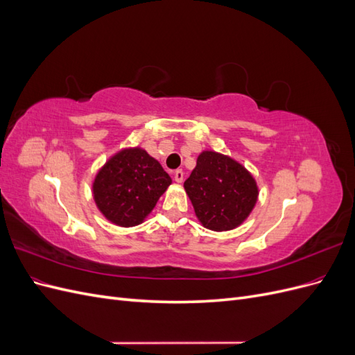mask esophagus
<instances>
[{
	"label": "esophagus",
	"instance_id": "esophagus-1",
	"mask_svg": "<svg viewBox=\"0 0 355 355\" xmlns=\"http://www.w3.org/2000/svg\"><path fill=\"white\" fill-rule=\"evenodd\" d=\"M173 176H175V180L178 182V184H182V182H184V171L182 170H176Z\"/></svg>",
	"mask_w": 355,
	"mask_h": 355
}]
</instances>
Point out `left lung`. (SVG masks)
Wrapping results in <instances>:
<instances>
[{
  "label": "left lung",
  "mask_w": 355,
  "mask_h": 355,
  "mask_svg": "<svg viewBox=\"0 0 355 355\" xmlns=\"http://www.w3.org/2000/svg\"><path fill=\"white\" fill-rule=\"evenodd\" d=\"M184 187L202 227L218 232L241 225L259 194L249 171L231 157L214 151L198 155Z\"/></svg>",
  "instance_id": "left-lung-1"
}]
</instances>
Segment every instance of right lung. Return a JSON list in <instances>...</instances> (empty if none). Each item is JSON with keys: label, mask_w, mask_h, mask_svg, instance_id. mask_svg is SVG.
Wrapping results in <instances>:
<instances>
[{"label": "right lung", "mask_w": 355, "mask_h": 355, "mask_svg": "<svg viewBox=\"0 0 355 355\" xmlns=\"http://www.w3.org/2000/svg\"><path fill=\"white\" fill-rule=\"evenodd\" d=\"M171 184L155 158L142 148L111 157L93 182V197L103 216L118 227H136L153 211Z\"/></svg>", "instance_id": "right-lung-1"}]
</instances>
